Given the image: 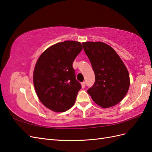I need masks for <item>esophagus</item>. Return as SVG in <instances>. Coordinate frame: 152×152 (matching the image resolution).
<instances>
[{"instance_id":"1","label":"esophagus","mask_w":152,"mask_h":152,"mask_svg":"<svg viewBox=\"0 0 152 152\" xmlns=\"http://www.w3.org/2000/svg\"><path fill=\"white\" fill-rule=\"evenodd\" d=\"M81 86L82 88H84L85 86H86V82H82L81 83Z\"/></svg>"}]
</instances>
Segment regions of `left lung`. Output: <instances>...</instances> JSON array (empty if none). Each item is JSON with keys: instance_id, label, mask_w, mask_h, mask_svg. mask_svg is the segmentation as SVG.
I'll use <instances>...</instances> for the list:
<instances>
[{"instance_id": "8db88e82", "label": "left lung", "mask_w": 152, "mask_h": 152, "mask_svg": "<svg viewBox=\"0 0 152 152\" xmlns=\"http://www.w3.org/2000/svg\"><path fill=\"white\" fill-rule=\"evenodd\" d=\"M95 74V82L87 93L102 108L120 103L130 86L127 69L117 53L108 44L101 42L82 43Z\"/></svg>"}]
</instances>
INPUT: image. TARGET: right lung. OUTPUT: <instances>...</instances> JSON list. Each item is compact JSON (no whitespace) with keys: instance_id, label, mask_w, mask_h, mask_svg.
<instances>
[{"instance_id":"right-lung-1","label":"right lung","mask_w":152,"mask_h":152,"mask_svg":"<svg viewBox=\"0 0 152 152\" xmlns=\"http://www.w3.org/2000/svg\"><path fill=\"white\" fill-rule=\"evenodd\" d=\"M82 49L79 42L66 40L42 53L34 71V84L39 100L56 112H63L74 104L81 85L72 65Z\"/></svg>"}]
</instances>
